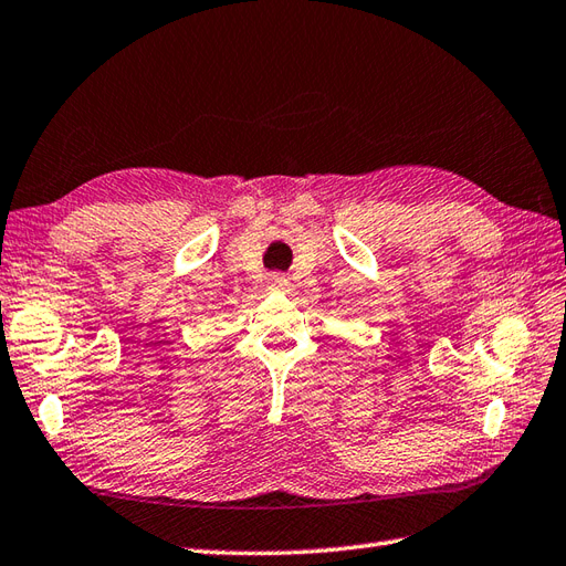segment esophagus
Returning <instances> with one entry per match:
<instances>
[{
  "mask_svg": "<svg viewBox=\"0 0 566 566\" xmlns=\"http://www.w3.org/2000/svg\"><path fill=\"white\" fill-rule=\"evenodd\" d=\"M266 283H269L271 291H281V293H285L287 287H291V281H287V275H283V273H271Z\"/></svg>",
  "mask_w": 566,
  "mask_h": 566,
  "instance_id": "esophagus-1",
  "label": "esophagus"
}]
</instances>
